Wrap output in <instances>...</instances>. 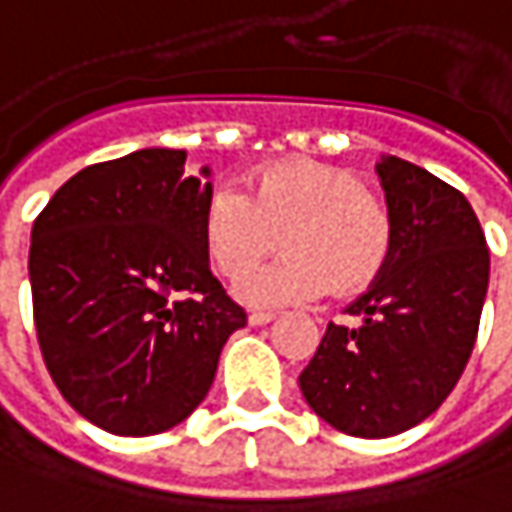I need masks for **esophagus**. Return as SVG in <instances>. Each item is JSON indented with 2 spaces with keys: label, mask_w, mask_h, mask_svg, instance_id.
I'll use <instances>...</instances> for the list:
<instances>
[{
  "label": "esophagus",
  "mask_w": 512,
  "mask_h": 512,
  "mask_svg": "<svg viewBox=\"0 0 512 512\" xmlns=\"http://www.w3.org/2000/svg\"><path fill=\"white\" fill-rule=\"evenodd\" d=\"M275 318V313H266V310H255L249 313V324H269Z\"/></svg>",
  "instance_id": "esophagus-1"
}]
</instances>
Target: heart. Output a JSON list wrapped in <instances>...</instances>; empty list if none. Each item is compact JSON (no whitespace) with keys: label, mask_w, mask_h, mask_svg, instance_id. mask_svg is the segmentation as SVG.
Instances as JSON below:
<instances>
[{"label":"heart","mask_w":512,"mask_h":512,"mask_svg":"<svg viewBox=\"0 0 512 512\" xmlns=\"http://www.w3.org/2000/svg\"><path fill=\"white\" fill-rule=\"evenodd\" d=\"M286 255L240 284L252 304L313 301L371 286L394 249V214L345 167L286 159L255 170L246 194L220 185L202 205V243L237 281L278 246Z\"/></svg>","instance_id":"1"}]
</instances>
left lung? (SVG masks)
Returning <instances> with one entry per match:
<instances>
[{"mask_svg":"<svg viewBox=\"0 0 512 512\" xmlns=\"http://www.w3.org/2000/svg\"><path fill=\"white\" fill-rule=\"evenodd\" d=\"M394 214L388 266L327 324L298 376L324 423L353 437H391L435 414L464 374L490 284V249L466 196L429 170L388 156L376 165Z\"/></svg>","mask_w":512,"mask_h":512,"instance_id":"8db88e82","label":"left lung"}]
</instances>
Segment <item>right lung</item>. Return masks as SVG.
I'll list each match as a JSON object with an SVG mask.
<instances>
[{
	"mask_svg": "<svg viewBox=\"0 0 512 512\" xmlns=\"http://www.w3.org/2000/svg\"><path fill=\"white\" fill-rule=\"evenodd\" d=\"M185 150L83 167L31 228L34 327L66 403L98 429L159 435L194 411L246 310L208 269L211 182Z\"/></svg>",
	"mask_w": 512,
	"mask_h": 512,
	"instance_id": "1",
	"label": "right lung"
}]
</instances>
